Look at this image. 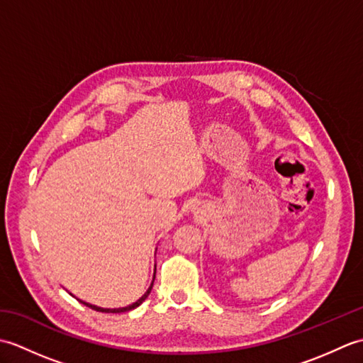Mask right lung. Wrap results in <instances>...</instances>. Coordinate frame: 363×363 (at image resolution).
Segmentation results:
<instances>
[{"label": "right lung", "instance_id": "add662e5", "mask_svg": "<svg viewBox=\"0 0 363 363\" xmlns=\"http://www.w3.org/2000/svg\"><path fill=\"white\" fill-rule=\"evenodd\" d=\"M154 277H156V268H154V276H152V282H151V285H150V289L145 291V295L142 296V298H138L135 303H133V304H129V306H126V307H118V309H103V307H98V306H94V304H90V303H86V301H81L79 299V303H82L84 306H87V307H90V309H94V311H96V312H106V313H121V312H129V311H133V309H135V307H138L140 306L143 301L148 298V295L151 293V289H152V284H154Z\"/></svg>", "mask_w": 363, "mask_h": 363}]
</instances>
